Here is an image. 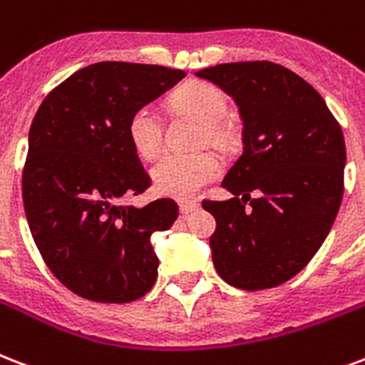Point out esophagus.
I'll list each match as a JSON object with an SVG mask.
<instances>
[{"label": "esophagus", "instance_id": "1", "mask_svg": "<svg viewBox=\"0 0 365 365\" xmlns=\"http://www.w3.org/2000/svg\"><path fill=\"white\" fill-rule=\"evenodd\" d=\"M178 205H180V212L182 214H191V212H195L197 208H199V202L189 201V199H182V201L178 202Z\"/></svg>", "mask_w": 365, "mask_h": 365}]
</instances>
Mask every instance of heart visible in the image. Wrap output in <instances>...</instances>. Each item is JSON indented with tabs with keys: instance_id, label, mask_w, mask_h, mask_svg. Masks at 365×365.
Segmentation results:
<instances>
[{
	"instance_id": "1",
	"label": "heart",
	"mask_w": 365,
	"mask_h": 365,
	"mask_svg": "<svg viewBox=\"0 0 365 365\" xmlns=\"http://www.w3.org/2000/svg\"><path fill=\"white\" fill-rule=\"evenodd\" d=\"M174 105L207 124L210 141H220L218 122L227 113V99L218 86L202 80H191L178 88ZM128 138L143 158H155L163 149V122L151 105H141L128 120ZM218 158L210 153H168L151 170L153 185L168 197H191L220 176Z\"/></svg>"
}]
</instances>
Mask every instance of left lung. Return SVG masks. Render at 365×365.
Here are the masks:
<instances>
[{"mask_svg": "<svg viewBox=\"0 0 365 365\" xmlns=\"http://www.w3.org/2000/svg\"><path fill=\"white\" fill-rule=\"evenodd\" d=\"M195 74L233 97L243 120V155L222 182L232 199L202 202L216 218L214 268L245 291L282 285L312 260L337 218L343 130L324 97L282 65L226 63Z\"/></svg>", "mask_w": 365, "mask_h": 365, "instance_id": "left-lung-1", "label": "left lung"}]
</instances>
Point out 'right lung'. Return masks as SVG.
I'll return each mask as SVG.
<instances>
[{
  "label": "right lung",
  "mask_w": 365,
  "mask_h": 365,
  "mask_svg": "<svg viewBox=\"0 0 365 365\" xmlns=\"http://www.w3.org/2000/svg\"><path fill=\"white\" fill-rule=\"evenodd\" d=\"M183 71L103 61L59 83L28 132L22 201L46 264L65 287L96 302H132L157 282L151 235L178 205H122L151 180L128 138L133 110L174 88Z\"/></svg>",
  "instance_id": "obj_1"
}]
</instances>
